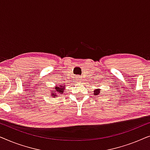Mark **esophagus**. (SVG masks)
<instances>
[{
  "instance_id": "obj_1",
  "label": "esophagus",
  "mask_w": 150,
  "mask_h": 150,
  "mask_svg": "<svg viewBox=\"0 0 150 150\" xmlns=\"http://www.w3.org/2000/svg\"><path fill=\"white\" fill-rule=\"evenodd\" d=\"M81 79V77H80V76H78V77H76V80H77V81H80V80Z\"/></svg>"
}]
</instances>
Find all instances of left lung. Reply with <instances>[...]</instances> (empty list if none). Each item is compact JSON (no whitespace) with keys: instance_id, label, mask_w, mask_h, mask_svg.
<instances>
[{"instance_id":"8db88e82","label":"left lung","mask_w":150,"mask_h":150,"mask_svg":"<svg viewBox=\"0 0 150 150\" xmlns=\"http://www.w3.org/2000/svg\"><path fill=\"white\" fill-rule=\"evenodd\" d=\"M94 92V95H96V96H97V95H98V94L100 93V89H96L95 91H93Z\"/></svg>"}]
</instances>
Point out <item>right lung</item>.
<instances>
[{
	"instance_id": "1",
	"label": "right lung",
	"mask_w": 150,
	"mask_h": 150,
	"mask_svg": "<svg viewBox=\"0 0 150 150\" xmlns=\"http://www.w3.org/2000/svg\"><path fill=\"white\" fill-rule=\"evenodd\" d=\"M52 89H50V96L54 98L55 96H59V94H62L64 92L65 87L62 85H57Z\"/></svg>"
}]
</instances>
